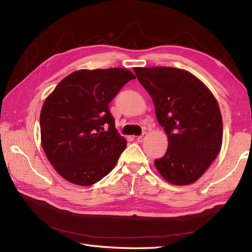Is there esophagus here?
<instances>
[{"instance_id": "esophagus-1", "label": "esophagus", "mask_w": 252, "mask_h": 252, "mask_svg": "<svg viewBox=\"0 0 252 252\" xmlns=\"http://www.w3.org/2000/svg\"><path fill=\"white\" fill-rule=\"evenodd\" d=\"M146 135H147L146 133H143L142 135H140V136H137V137H136V141H137V142H140V143H142L144 140H145Z\"/></svg>"}]
</instances>
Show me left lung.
Wrapping results in <instances>:
<instances>
[{
	"instance_id": "left-lung-1",
	"label": "left lung",
	"mask_w": 252,
	"mask_h": 252,
	"mask_svg": "<svg viewBox=\"0 0 252 252\" xmlns=\"http://www.w3.org/2000/svg\"><path fill=\"white\" fill-rule=\"evenodd\" d=\"M134 72L168 137L167 152L155 167L170 184L195 183L221 151L223 122L215 95L184 69L135 67Z\"/></svg>"
}]
</instances>
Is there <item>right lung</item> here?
<instances>
[{
	"label": "right lung",
	"instance_id": "1",
	"mask_svg": "<svg viewBox=\"0 0 252 252\" xmlns=\"http://www.w3.org/2000/svg\"><path fill=\"white\" fill-rule=\"evenodd\" d=\"M135 76L125 68L73 71L47 96L40 114L41 145L63 179L90 186L115 168L126 147L108 105Z\"/></svg>",
	"mask_w": 252,
	"mask_h": 252
}]
</instances>
